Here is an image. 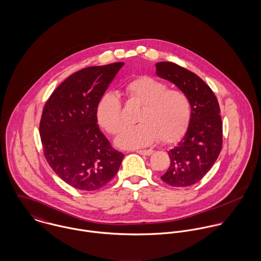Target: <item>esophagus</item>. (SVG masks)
<instances>
[{"mask_svg":"<svg viewBox=\"0 0 261 261\" xmlns=\"http://www.w3.org/2000/svg\"><path fill=\"white\" fill-rule=\"evenodd\" d=\"M137 152L144 154V155H149L152 153V150L151 149H140V150H137Z\"/></svg>","mask_w":261,"mask_h":261,"instance_id":"obj_1","label":"esophagus"}]
</instances>
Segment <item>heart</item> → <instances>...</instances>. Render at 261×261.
Segmentation results:
<instances>
[{
    "mask_svg": "<svg viewBox=\"0 0 261 261\" xmlns=\"http://www.w3.org/2000/svg\"><path fill=\"white\" fill-rule=\"evenodd\" d=\"M128 100L142 107L138 112L139 124L126 127L115 140L123 149L146 147L158 139L172 144L186 132L192 115L189 96L180 89L149 76H140L125 85ZM98 123L111 135L118 134L124 126L122 103L119 97L109 92L102 95L97 109Z\"/></svg>",
    "mask_w": 261,
    "mask_h": 261,
    "instance_id": "heart-1",
    "label": "heart"
}]
</instances>
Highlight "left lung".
I'll use <instances>...</instances> for the list:
<instances>
[{
	"instance_id": "left-lung-1",
	"label": "left lung",
	"mask_w": 261,
	"mask_h": 261,
	"mask_svg": "<svg viewBox=\"0 0 261 261\" xmlns=\"http://www.w3.org/2000/svg\"><path fill=\"white\" fill-rule=\"evenodd\" d=\"M155 67L156 75L184 91L192 106L186 135L168 151L171 164L161 179L176 188L191 186L210 171L222 149L220 107L209 85L194 72L172 62H159Z\"/></svg>"
}]
</instances>
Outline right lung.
<instances>
[{
    "mask_svg": "<svg viewBox=\"0 0 261 261\" xmlns=\"http://www.w3.org/2000/svg\"><path fill=\"white\" fill-rule=\"evenodd\" d=\"M116 62L81 69L50 95L40 120L45 159L65 183L82 191L108 185L123 153L112 148L97 124V105L123 66Z\"/></svg>",
    "mask_w": 261,
    "mask_h": 261,
    "instance_id": "obj_1",
    "label": "right lung"
}]
</instances>
